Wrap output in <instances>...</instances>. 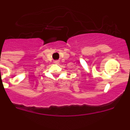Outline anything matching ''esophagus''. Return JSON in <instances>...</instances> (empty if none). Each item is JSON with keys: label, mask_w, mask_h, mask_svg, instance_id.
Wrapping results in <instances>:
<instances>
[{"label": "esophagus", "mask_w": 130, "mask_h": 130, "mask_svg": "<svg viewBox=\"0 0 130 130\" xmlns=\"http://www.w3.org/2000/svg\"><path fill=\"white\" fill-rule=\"evenodd\" d=\"M55 63H56V64H57V63H58V60H56V61L55 62Z\"/></svg>", "instance_id": "34e87169"}]
</instances>
